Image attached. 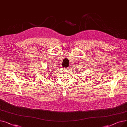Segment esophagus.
Wrapping results in <instances>:
<instances>
[{
    "label": "esophagus",
    "instance_id": "obj_1",
    "mask_svg": "<svg viewBox=\"0 0 127 127\" xmlns=\"http://www.w3.org/2000/svg\"><path fill=\"white\" fill-rule=\"evenodd\" d=\"M64 69H65V70H66V71H68V70L69 69H68V68H64Z\"/></svg>",
    "mask_w": 127,
    "mask_h": 127
}]
</instances>
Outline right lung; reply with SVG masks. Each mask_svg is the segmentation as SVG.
Listing matches in <instances>:
<instances>
[{
    "label": "right lung",
    "mask_w": 127,
    "mask_h": 127,
    "mask_svg": "<svg viewBox=\"0 0 127 127\" xmlns=\"http://www.w3.org/2000/svg\"><path fill=\"white\" fill-rule=\"evenodd\" d=\"M48 72H49V74H50V73H51V72H49V71H48ZM48 72H47V73H48Z\"/></svg>",
    "instance_id": "1"
}]
</instances>
